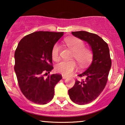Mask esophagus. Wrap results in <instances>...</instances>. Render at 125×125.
<instances>
[{"mask_svg": "<svg viewBox=\"0 0 125 125\" xmlns=\"http://www.w3.org/2000/svg\"><path fill=\"white\" fill-rule=\"evenodd\" d=\"M67 76H64V75H62V79H65L66 78Z\"/></svg>", "mask_w": 125, "mask_h": 125, "instance_id": "esophagus-1", "label": "esophagus"}]
</instances>
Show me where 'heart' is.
Listing matches in <instances>:
<instances>
[{
	"label": "heart",
	"mask_w": 125,
	"mask_h": 125,
	"mask_svg": "<svg viewBox=\"0 0 125 125\" xmlns=\"http://www.w3.org/2000/svg\"><path fill=\"white\" fill-rule=\"evenodd\" d=\"M65 43L73 52L72 58L76 60L80 66H86L91 62L93 58L92 51L89 48L84 47V43L82 40L77 38H70L66 40ZM60 50L58 44H55L53 47L52 57L54 61L59 60ZM76 67V64L74 61H62L56 65L55 70L64 75H69L73 72Z\"/></svg>",
	"instance_id": "heart-1"
}]
</instances>
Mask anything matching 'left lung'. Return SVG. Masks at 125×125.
<instances>
[{"instance_id":"obj_1","label":"left lung","mask_w":125,"mask_h":125,"mask_svg":"<svg viewBox=\"0 0 125 125\" xmlns=\"http://www.w3.org/2000/svg\"><path fill=\"white\" fill-rule=\"evenodd\" d=\"M75 37L87 42L91 46L93 61L88 68L78 76L81 81L75 83L68 93L75 104H85L95 100L104 89L112 65L109 49L107 43L98 35L86 31H72Z\"/></svg>"}]
</instances>
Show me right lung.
<instances>
[{"label":"right lung","instance_id":"obj_1","mask_svg":"<svg viewBox=\"0 0 125 125\" xmlns=\"http://www.w3.org/2000/svg\"><path fill=\"white\" fill-rule=\"evenodd\" d=\"M63 32L35 31L21 40L15 52V71L24 96L36 104H44L54 96L61 74H49L53 69L52 50Z\"/></svg>","mask_w":125,"mask_h":125}]
</instances>
